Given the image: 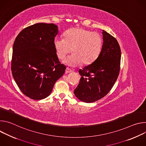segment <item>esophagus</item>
I'll return each mask as SVG.
<instances>
[{"label": "esophagus", "instance_id": "esophagus-1", "mask_svg": "<svg viewBox=\"0 0 146 146\" xmlns=\"http://www.w3.org/2000/svg\"><path fill=\"white\" fill-rule=\"evenodd\" d=\"M72 72V70L70 69H69V68H67L66 69V70H65V72H66V73H70V72Z\"/></svg>", "mask_w": 146, "mask_h": 146}]
</instances>
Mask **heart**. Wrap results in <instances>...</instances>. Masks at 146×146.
<instances>
[{
  "label": "heart",
  "instance_id": "1",
  "mask_svg": "<svg viewBox=\"0 0 146 146\" xmlns=\"http://www.w3.org/2000/svg\"><path fill=\"white\" fill-rule=\"evenodd\" d=\"M102 43V38L98 33L82 28L68 30L64 38L57 37L54 42L57 56L60 59H64L72 48L73 54L66 60L69 66L91 64L98 56Z\"/></svg>",
  "mask_w": 146,
  "mask_h": 146
}]
</instances>
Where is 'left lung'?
I'll return each instance as SVG.
<instances>
[{
    "instance_id": "left-lung-1",
    "label": "left lung",
    "mask_w": 146,
    "mask_h": 146,
    "mask_svg": "<svg viewBox=\"0 0 146 146\" xmlns=\"http://www.w3.org/2000/svg\"><path fill=\"white\" fill-rule=\"evenodd\" d=\"M101 51L92 64L78 70L81 77L74 91L80 100L92 103L105 96L111 90L120 70L121 49L117 40L103 31Z\"/></svg>"
}]
</instances>
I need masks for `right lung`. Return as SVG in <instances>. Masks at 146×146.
<instances>
[{
    "label": "right lung",
    "mask_w": 146,
    "mask_h": 146,
    "mask_svg": "<svg viewBox=\"0 0 146 146\" xmlns=\"http://www.w3.org/2000/svg\"><path fill=\"white\" fill-rule=\"evenodd\" d=\"M58 27L37 23L24 29L15 39L11 72L20 90L34 100L47 98L65 72L54 47Z\"/></svg>",
    "instance_id": "add662e5"
}]
</instances>
